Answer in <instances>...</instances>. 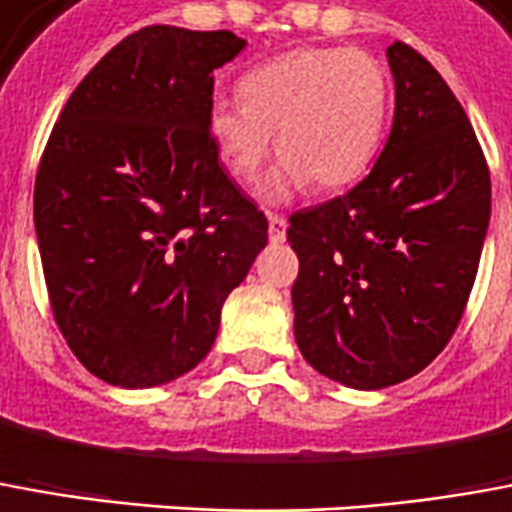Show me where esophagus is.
Here are the masks:
<instances>
[{"mask_svg":"<svg viewBox=\"0 0 512 512\" xmlns=\"http://www.w3.org/2000/svg\"><path fill=\"white\" fill-rule=\"evenodd\" d=\"M285 227H288V221L277 216V213H268V238L274 241V244H280L285 241Z\"/></svg>","mask_w":512,"mask_h":512,"instance_id":"esophagus-1","label":"esophagus"}]
</instances>
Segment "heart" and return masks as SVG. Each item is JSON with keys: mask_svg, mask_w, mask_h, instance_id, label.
<instances>
[{"mask_svg": "<svg viewBox=\"0 0 512 512\" xmlns=\"http://www.w3.org/2000/svg\"><path fill=\"white\" fill-rule=\"evenodd\" d=\"M241 102L219 99L207 127L224 169L252 182L274 149L285 160L266 182L274 199L299 188L338 191L374 163L391 110V80L360 49H296L246 71Z\"/></svg>", "mask_w": 512, "mask_h": 512, "instance_id": "heart-1", "label": "heart"}]
</instances>
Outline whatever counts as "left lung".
<instances>
[{
  "label": "left lung",
  "mask_w": 512,
  "mask_h": 512,
  "mask_svg": "<svg viewBox=\"0 0 512 512\" xmlns=\"http://www.w3.org/2000/svg\"><path fill=\"white\" fill-rule=\"evenodd\" d=\"M388 144L352 191L293 213V335L324 377L407 380L455 335L491 219V171L466 110L413 46H388Z\"/></svg>",
  "instance_id": "obj_1"
}]
</instances>
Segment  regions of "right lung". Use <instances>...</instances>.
<instances>
[{"instance_id":"right-lung-1","label":"right lung","mask_w":512,"mask_h":512,"mask_svg":"<svg viewBox=\"0 0 512 512\" xmlns=\"http://www.w3.org/2000/svg\"><path fill=\"white\" fill-rule=\"evenodd\" d=\"M230 30L155 24L74 88L35 174V235L57 330L94 377L152 388L202 363L221 305L268 241L207 127Z\"/></svg>"}]
</instances>
